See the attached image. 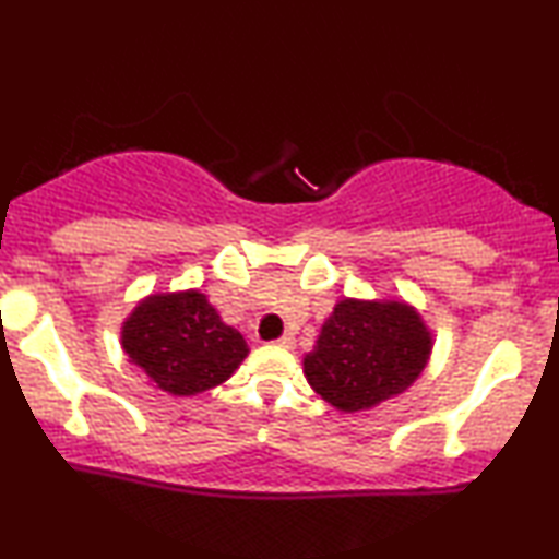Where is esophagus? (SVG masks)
Segmentation results:
<instances>
[{
    "mask_svg": "<svg viewBox=\"0 0 559 559\" xmlns=\"http://www.w3.org/2000/svg\"><path fill=\"white\" fill-rule=\"evenodd\" d=\"M274 343H277V346H282V348H293L295 346V338L289 333H285V335H282V338H277Z\"/></svg>",
    "mask_w": 559,
    "mask_h": 559,
    "instance_id": "34e87169",
    "label": "esophagus"
}]
</instances>
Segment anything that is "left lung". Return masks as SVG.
Segmentation results:
<instances>
[{"label":"left lung","mask_w":559,"mask_h":559,"mask_svg":"<svg viewBox=\"0 0 559 559\" xmlns=\"http://www.w3.org/2000/svg\"><path fill=\"white\" fill-rule=\"evenodd\" d=\"M430 350V328L412 305L346 297L320 328L302 369L308 384L328 404L358 412L415 384Z\"/></svg>","instance_id":"8db88e82"}]
</instances>
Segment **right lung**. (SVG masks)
<instances>
[{"label": "right lung", "mask_w": 559, "mask_h": 559, "mask_svg": "<svg viewBox=\"0 0 559 559\" xmlns=\"http://www.w3.org/2000/svg\"><path fill=\"white\" fill-rule=\"evenodd\" d=\"M121 348L152 384L193 396L231 377L249 346L226 325L201 289L150 295L121 325Z\"/></svg>", "instance_id": "right-lung-1"}]
</instances>
